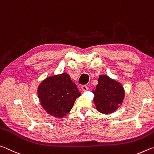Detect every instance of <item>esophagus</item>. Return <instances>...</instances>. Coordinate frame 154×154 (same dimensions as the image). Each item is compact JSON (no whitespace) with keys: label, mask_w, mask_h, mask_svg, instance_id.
Wrapping results in <instances>:
<instances>
[{"label":"esophagus","mask_w":154,"mask_h":154,"mask_svg":"<svg viewBox=\"0 0 154 154\" xmlns=\"http://www.w3.org/2000/svg\"><path fill=\"white\" fill-rule=\"evenodd\" d=\"M82 91H87L88 90V88L87 86L83 85V86H82Z\"/></svg>","instance_id":"esophagus-1"}]
</instances>
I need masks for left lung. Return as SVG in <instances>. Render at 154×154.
Returning <instances> with one entry per match:
<instances>
[{
	"mask_svg": "<svg viewBox=\"0 0 154 154\" xmlns=\"http://www.w3.org/2000/svg\"><path fill=\"white\" fill-rule=\"evenodd\" d=\"M94 93L93 101L97 109L104 114L115 112L125 98L122 85L107 75H100Z\"/></svg>",
	"mask_w": 154,
	"mask_h": 154,
	"instance_id": "8db88e82",
	"label": "left lung"
}]
</instances>
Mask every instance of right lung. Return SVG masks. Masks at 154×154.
Listing matches in <instances>:
<instances>
[{
    "instance_id": "1",
    "label": "right lung",
    "mask_w": 154,
    "mask_h": 154,
    "mask_svg": "<svg viewBox=\"0 0 154 154\" xmlns=\"http://www.w3.org/2000/svg\"><path fill=\"white\" fill-rule=\"evenodd\" d=\"M40 104L48 114L63 118L72 109L80 93L66 73L48 77L38 87Z\"/></svg>"
}]
</instances>
